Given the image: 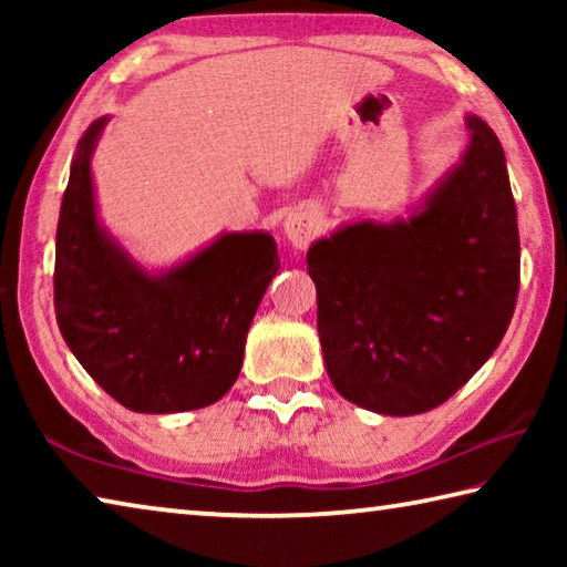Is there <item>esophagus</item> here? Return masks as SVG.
<instances>
[{"instance_id": "34e87169", "label": "esophagus", "mask_w": 567, "mask_h": 567, "mask_svg": "<svg viewBox=\"0 0 567 567\" xmlns=\"http://www.w3.org/2000/svg\"><path fill=\"white\" fill-rule=\"evenodd\" d=\"M282 227H285V237L290 239V245L295 249H305L307 245L312 243L315 233H318L320 217H318V213H315V209L300 207V209H295V213L287 215Z\"/></svg>"}]
</instances>
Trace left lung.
<instances>
[{"label":"left lung","instance_id":"left-lung-1","mask_svg":"<svg viewBox=\"0 0 567 567\" xmlns=\"http://www.w3.org/2000/svg\"><path fill=\"white\" fill-rule=\"evenodd\" d=\"M422 213L342 227L307 249L324 368L344 400L417 415L465 385L501 344L520 287L505 152L483 120Z\"/></svg>","mask_w":567,"mask_h":567}]
</instances>
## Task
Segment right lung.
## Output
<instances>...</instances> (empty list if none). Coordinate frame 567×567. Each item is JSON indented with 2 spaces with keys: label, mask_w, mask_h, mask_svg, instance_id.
<instances>
[{
  "label": "right lung",
  "mask_w": 567,
  "mask_h": 567,
  "mask_svg": "<svg viewBox=\"0 0 567 567\" xmlns=\"http://www.w3.org/2000/svg\"><path fill=\"white\" fill-rule=\"evenodd\" d=\"M107 117L82 134L54 255V312L92 380L134 412L207 408L235 385L245 340L280 270L267 233H229L167 275L134 265L97 223L90 157Z\"/></svg>",
  "instance_id": "add662e5"
}]
</instances>
